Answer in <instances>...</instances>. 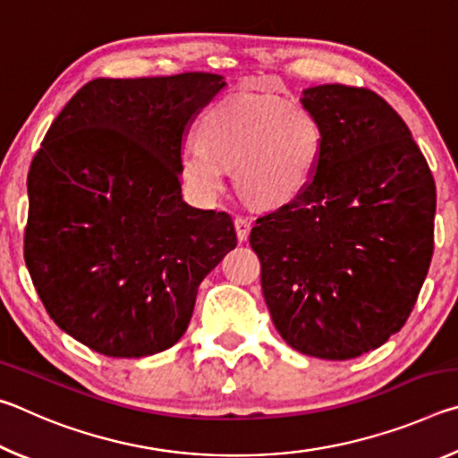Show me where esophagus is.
<instances>
[{"label":"esophagus","mask_w":458,"mask_h":458,"mask_svg":"<svg viewBox=\"0 0 458 458\" xmlns=\"http://www.w3.org/2000/svg\"><path fill=\"white\" fill-rule=\"evenodd\" d=\"M234 228H236V236L240 242H244V240L248 238V234H250V228H252V222L246 218V216H236L234 220Z\"/></svg>","instance_id":"1"}]
</instances>
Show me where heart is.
<instances>
[{
	"label": "heart",
	"instance_id": "obj_1",
	"mask_svg": "<svg viewBox=\"0 0 458 458\" xmlns=\"http://www.w3.org/2000/svg\"><path fill=\"white\" fill-rule=\"evenodd\" d=\"M199 145H183L177 157L183 182L199 196L224 188L234 169L240 196L260 208L289 204L313 182L321 164V123L303 105L238 92L206 111Z\"/></svg>",
	"mask_w": 458,
	"mask_h": 458
}]
</instances>
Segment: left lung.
<instances>
[{"mask_svg": "<svg viewBox=\"0 0 458 458\" xmlns=\"http://www.w3.org/2000/svg\"><path fill=\"white\" fill-rule=\"evenodd\" d=\"M301 103L325 147L301 196L260 216L250 246L293 350L352 360L398 333L428 275L437 188L400 114L368 89L319 84Z\"/></svg>", "mask_w": 458, "mask_h": 458, "instance_id": "8db88e82", "label": "left lung"}]
</instances>
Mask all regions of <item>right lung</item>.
<instances>
[{
    "label": "right lung",
    "mask_w": 458,
    "mask_h": 458,
    "mask_svg": "<svg viewBox=\"0 0 458 458\" xmlns=\"http://www.w3.org/2000/svg\"><path fill=\"white\" fill-rule=\"evenodd\" d=\"M220 74L95 79L68 100L28 174L24 259L62 331L108 358L180 341L198 286L236 246L226 212L183 201L190 123Z\"/></svg>",
    "instance_id": "right-lung-1"
}]
</instances>
